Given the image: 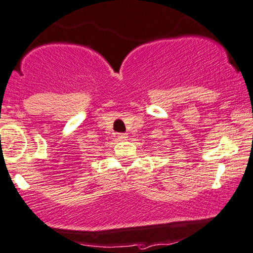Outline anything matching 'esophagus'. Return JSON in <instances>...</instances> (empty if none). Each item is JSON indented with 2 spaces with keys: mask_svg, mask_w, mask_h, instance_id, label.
I'll list each match as a JSON object with an SVG mask.
<instances>
[{
  "mask_svg": "<svg viewBox=\"0 0 253 253\" xmlns=\"http://www.w3.org/2000/svg\"><path fill=\"white\" fill-rule=\"evenodd\" d=\"M118 137H119L120 140H126L127 137H128V135H127L126 133H119L118 134Z\"/></svg>",
  "mask_w": 253,
  "mask_h": 253,
  "instance_id": "34e87169",
  "label": "esophagus"
}]
</instances>
